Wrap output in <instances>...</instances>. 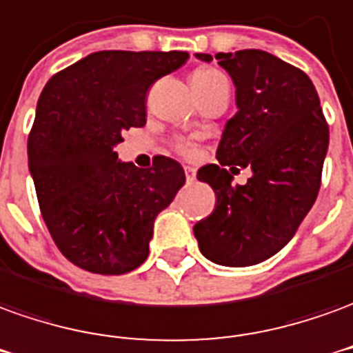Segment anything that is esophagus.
I'll return each instance as SVG.
<instances>
[{
    "instance_id": "1",
    "label": "esophagus",
    "mask_w": 353,
    "mask_h": 353,
    "mask_svg": "<svg viewBox=\"0 0 353 353\" xmlns=\"http://www.w3.org/2000/svg\"><path fill=\"white\" fill-rule=\"evenodd\" d=\"M194 176H196V172H194V168H191V166H185V177H187V183H191V181H194Z\"/></svg>"
}]
</instances>
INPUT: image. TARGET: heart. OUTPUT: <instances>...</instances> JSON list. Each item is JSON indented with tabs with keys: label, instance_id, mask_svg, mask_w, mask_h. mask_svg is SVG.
<instances>
[{
	"label": "heart",
	"instance_id": "1",
	"mask_svg": "<svg viewBox=\"0 0 353 353\" xmlns=\"http://www.w3.org/2000/svg\"><path fill=\"white\" fill-rule=\"evenodd\" d=\"M218 82H225L223 74L216 70V68H208V66H202V68H196L193 74H191V85L193 88H208V85H214ZM177 151L185 154V157H193V145L191 143H179L177 145Z\"/></svg>",
	"mask_w": 353,
	"mask_h": 353
}]
</instances>
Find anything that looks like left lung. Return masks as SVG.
<instances>
[{"mask_svg": "<svg viewBox=\"0 0 353 353\" xmlns=\"http://www.w3.org/2000/svg\"><path fill=\"white\" fill-rule=\"evenodd\" d=\"M194 57L216 59L231 76L236 112L219 139V164L196 174L214 189L216 208L193 231L204 258L246 268L279 252L312 210L329 125L312 80L279 57L262 49ZM236 165L253 172L245 185H232Z\"/></svg>", "mask_w": 353, "mask_h": 353, "instance_id": "8db88e82", "label": "left lung"}]
</instances>
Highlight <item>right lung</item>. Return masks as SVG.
Returning <instances> with one entry per match:
<instances>
[{
  "mask_svg": "<svg viewBox=\"0 0 353 353\" xmlns=\"http://www.w3.org/2000/svg\"><path fill=\"white\" fill-rule=\"evenodd\" d=\"M187 51H97L41 91L28 137V170L59 250L78 268L120 275L149 256L154 219L183 187L181 164L122 162V132L147 122L145 95Z\"/></svg>",
  "mask_w": 353,
  "mask_h": 353,
  "instance_id": "1",
  "label": "right lung"
}]
</instances>
